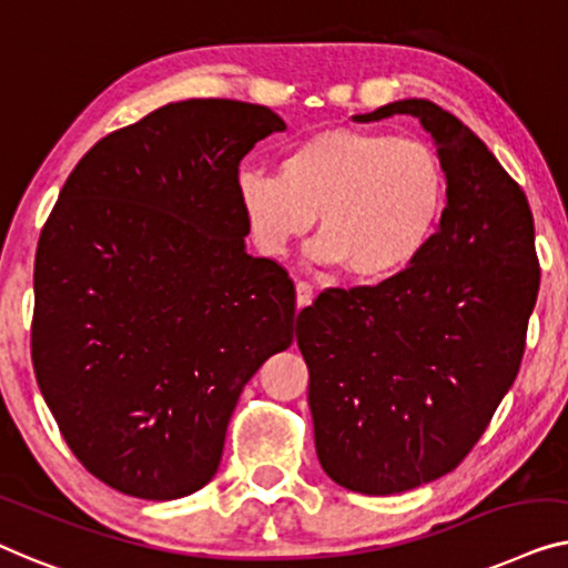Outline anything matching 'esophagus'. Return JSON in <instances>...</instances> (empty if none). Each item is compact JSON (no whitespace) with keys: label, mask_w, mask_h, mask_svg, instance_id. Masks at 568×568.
<instances>
[{"label":"esophagus","mask_w":568,"mask_h":568,"mask_svg":"<svg viewBox=\"0 0 568 568\" xmlns=\"http://www.w3.org/2000/svg\"><path fill=\"white\" fill-rule=\"evenodd\" d=\"M295 301H298V308H306L311 301H314V287L306 281L295 283Z\"/></svg>","instance_id":"obj_1"}]
</instances>
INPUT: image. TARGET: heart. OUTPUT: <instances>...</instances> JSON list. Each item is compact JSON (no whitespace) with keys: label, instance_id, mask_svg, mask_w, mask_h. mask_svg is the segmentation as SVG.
<instances>
[{"label":"heart","instance_id":"b5f03b06","mask_svg":"<svg viewBox=\"0 0 568 568\" xmlns=\"http://www.w3.org/2000/svg\"><path fill=\"white\" fill-rule=\"evenodd\" d=\"M239 201L265 254H283L316 215V262L383 281L425 252L447 203L440 154L422 139L334 125L295 141L281 174L244 170Z\"/></svg>","mask_w":568,"mask_h":568}]
</instances>
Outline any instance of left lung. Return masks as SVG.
<instances>
[{"instance_id": "left-lung-1", "label": "left lung", "mask_w": 568, "mask_h": 568, "mask_svg": "<svg viewBox=\"0 0 568 568\" xmlns=\"http://www.w3.org/2000/svg\"><path fill=\"white\" fill-rule=\"evenodd\" d=\"M388 115L419 118L437 141L440 229L402 273L329 287L295 326L322 468L371 497L435 481L474 450L520 371L540 287L530 205L484 141L417 98L357 121Z\"/></svg>"}]
</instances>
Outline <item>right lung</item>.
Here are the masks:
<instances>
[{"label": "right lung", "instance_id": "obj_1", "mask_svg": "<svg viewBox=\"0 0 568 568\" xmlns=\"http://www.w3.org/2000/svg\"><path fill=\"white\" fill-rule=\"evenodd\" d=\"M285 121L185 100L79 159L36 252L30 353L77 460L128 497L180 499L219 470L246 381L291 347L295 287L244 252L239 164Z\"/></svg>", "mask_w": 568, "mask_h": 568}]
</instances>
